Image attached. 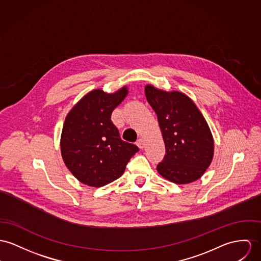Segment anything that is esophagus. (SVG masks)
Segmentation results:
<instances>
[{
    "mask_svg": "<svg viewBox=\"0 0 261 261\" xmlns=\"http://www.w3.org/2000/svg\"><path fill=\"white\" fill-rule=\"evenodd\" d=\"M136 143H137V145H138V147L140 149H143L145 147V141H144V139H142V138H139Z\"/></svg>",
    "mask_w": 261,
    "mask_h": 261,
    "instance_id": "esophagus-1",
    "label": "esophagus"
}]
</instances>
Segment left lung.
<instances>
[{"label": "left lung", "mask_w": 261, "mask_h": 261, "mask_svg": "<svg viewBox=\"0 0 261 261\" xmlns=\"http://www.w3.org/2000/svg\"><path fill=\"white\" fill-rule=\"evenodd\" d=\"M149 104L157 114L166 155L157 166L164 178L188 184L201 178L214 156L211 130L196 104L184 93L145 87Z\"/></svg>", "instance_id": "obj_1"}]
</instances>
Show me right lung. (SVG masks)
<instances>
[{"mask_svg": "<svg viewBox=\"0 0 261 261\" xmlns=\"http://www.w3.org/2000/svg\"><path fill=\"white\" fill-rule=\"evenodd\" d=\"M127 94L123 87L113 94L96 89L85 95L65 118L60 149L63 161L81 182L102 187L124 173L139 148L122 140L111 120L113 110Z\"/></svg>", "mask_w": 261, "mask_h": 261, "instance_id": "right-lung-1", "label": "right lung"}]
</instances>
